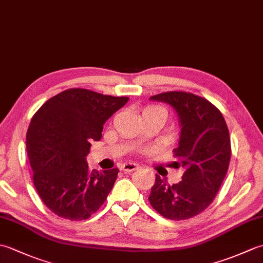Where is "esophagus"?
<instances>
[{
	"mask_svg": "<svg viewBox=\"0 0 263 263\" xmlns=\"http://www.w3.org/2000/svg\"><path fill=\"white\" fill-rule=\"evenodd\" d=\"M121 168L124 172H133L139 168V165L137 163H125L122 165Z\"/></svg>",
	"mask_w": 263,
	"mask_h": 263,
	"instance_id": "34e87169",
	"label": "esophagus"
}]
</instances>
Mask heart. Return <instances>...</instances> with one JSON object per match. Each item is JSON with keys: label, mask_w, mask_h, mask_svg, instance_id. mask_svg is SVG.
Segmentation results:
<instances>
[{"label": "heart", "mask_w": 263, "mask_h": 263, "mask_svg": "<svg viewBox=\"0 0 263 263\" xmlns=\"http://www.w3.org/2000/svg\"><path fill=\"white\" fill-rule=\"evenodd\" d=\"M147 110H163V109H161L160 107H157V106H150V107L146 108V110L144 111H147Z\"/></svg>", "instance_id": "obj_1"}]
</instances>
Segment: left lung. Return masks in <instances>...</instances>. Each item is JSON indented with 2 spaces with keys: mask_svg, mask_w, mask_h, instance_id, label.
<instances>
[{
  "mask_svg": "<svg viewBox=\"0 0 263 263\" xmlns=\"http://www.w3.org/2000/svg\"><path fill=\"white\" fill-rule=\"evenodd\" d=\"M150 100L168 104L177 114L181 132L174 156L184 174L173 185L156 174L148 199L165 218L187 219L203 211L219 191L231 160L230 132L220 110L202 97L170 91Z\"/></svg>",
  "mask_w": 263,
  "mask_h": 263,
  "instance_id": "obj_1",
  "label": "left lung"
}]
</instances>
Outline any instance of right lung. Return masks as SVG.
I'll list each match as a JSON object with an SVG mask.
<instances>
[{
  "label": "right lung",
  "instance_id": "obj_1",
  "mask_svg": "<svg viewBox=\"0 0 263 263\" xmlns=\"http://www.w3.org/2000/svg\"><path fill=\"white\" fill-rule=\"evenodd\" d=\"M87 89H68L48 99L33 115L26 146L33 184L55 215L70 220L90 217L107 198L119 168L88 170L92 141L102 139L105 122L127 103Z\"/></svg>",
  "mask_w": 263,
  "mask_h": 263
}]
</instances>
